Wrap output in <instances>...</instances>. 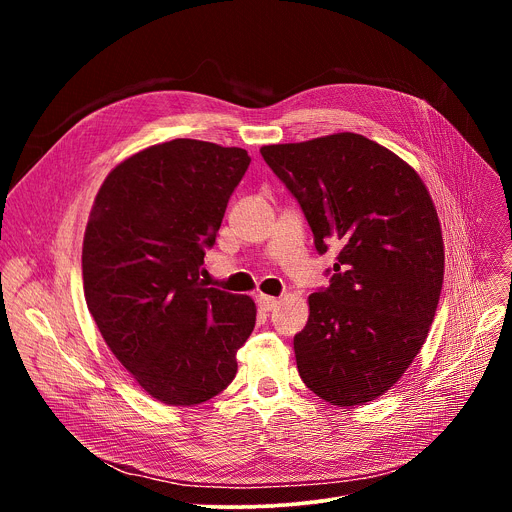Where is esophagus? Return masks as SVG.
<instances>
[{"label": "esophagus", "instance_id": "obj_1", "mask_svg": "<svg viewBox=\"0 0 512 512\" xmlns=\"http://www.w3.org/2000/svg\"><path fill=\"white\" fill-rule=\"evenodd\" d=\"M257 304H259V308L263 310V312H271V310H275L277 308V298H271V296H257Z\"/></svg>", "mask_w": 512, "mask_h": 512}]
</instances>
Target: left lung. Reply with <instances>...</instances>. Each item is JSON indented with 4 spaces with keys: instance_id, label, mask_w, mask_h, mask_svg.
<instances>
[{
    "instance_id": "1",
    "label": "left lung",
    "mask_w": 512,
    "mask_h": 512,
    "mask_svg": "<svg viewBox=\"0 0 512 512\" xmlns=\"http://www.w3.org/2000/svg\"><path fill=\"white\" fill-rule=\"evenodd\" d=\"M261 156L302 206L316 251L340 249L294 338L300 377L332 405L369 403L403 377L440 302L433 200L407 162L358 133L263 145Z\"/></svg>"
}]
</instances>
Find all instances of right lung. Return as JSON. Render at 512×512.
I'll return each mask as SVG.
<instances>
[{
	"label": "right lung",
	"mask_w": 512,
	"mask_h": 512,
	"mask_svg": "<svg viewBox=\"0 0 512 512\" xmlns=\"http://www.w3.org/2000/svg\"><path fill=\"white\" fill-rule=\"evenodd\" d=\"M249 164L241 148L172 139L115 166L95 198L83 241L89 312L137 385L166 405L227 389L255 328L249 296L200 279Z\"/></svg>",
	"instance_id": "1"
}]
</instances>
